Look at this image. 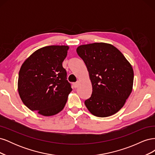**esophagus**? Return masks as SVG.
<instances>
[{
  "label": "esophagus",
  "mask_w": 155,
  "mask_h": 155,
  "mask_svg": "<svg viewBox=\"0 0 155 155\" xmlns=\"http://www.w3.org/2000/svg\"><path fill=\"white\" fill-rule=\"evenodd\" d=\"M73 85H74V87L75 88H77V87H78V85H79V82L77 81V82H76V83H73Z\"/></svg>",
  "instance_id": "obj_1"
}]
</instances>
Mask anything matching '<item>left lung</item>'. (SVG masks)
I'll return each instance as SVG.
<instances>
[{
  "label": "left lung",
  "instance_id": "1",
  "mask_svg": "<svg viewBox=\"0 0 155 155\" xmlns=\"http://www.w3.org/2000/svg\"><path fill=\"white\" fill-rule=\"evenodd\" d=\"M85 63L92 86L85 104L91 114L108 117L118 112L133 90L131 64L115 46L105 43L83 45L76 49Z\"/></svg>",
  "mask_w": 155,
  "mask_h": 155
}]
</instances>
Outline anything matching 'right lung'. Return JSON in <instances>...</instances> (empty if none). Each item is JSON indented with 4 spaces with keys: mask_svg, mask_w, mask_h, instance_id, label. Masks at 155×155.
I'll return each mask as SVG.
<instances>
[{
    "mask_svg": "<svg viewBox=\"0 0 155 155\" xmlns=\"http://www.w3.org/2000/svg\"><path fill=\"white\" fill-rule=\"evenodd\" d=\"M68 46H45L23 63L18 73V92L29 109L45 116L61 111L72 91L62 63Z\"/></svg>",
    "mask_w": 155,
    "mask_h": 155,
    "instance_id": "obj_1",
    "label": "right lung"
}]
</instances>
